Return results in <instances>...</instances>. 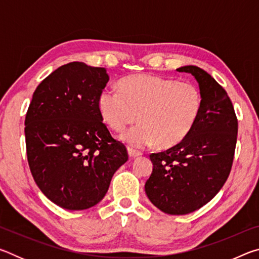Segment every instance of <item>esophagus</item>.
Masks as SVG:
<instances>
[{"label": "esophagus", "instance_id": "esophagus-1", "mask_svg": "<svg viewBox=\"0 0 259 259\" xmlns=\"http://www.w3.org/2000/svg\"><path fill=\"white\" fill-rule=\"evenodd\" d=\"M128 154H129V156L131 157V159H135V157H138V156H140L142 155V152H138V151H136V150H134V148H128Z\"/></svg>", "mask_w": 259, "mask_h": 259}]
</instances>
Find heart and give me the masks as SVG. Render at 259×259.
I'll return each mask as SVG.
<instances>
[{
    "label": "heart",
    "mask_w": 259,
    "mask_h": 259,
    "mask_svg": "<svg viewBox=\"0 0 259 259\" xmlns=\"http://www.w3.org/2000/svg\"><path fill=\"white\" fill-rule=\"evenodd\" d=\"M119 87L120 91L111 88L100 91L98 109L115 131L140 121L121 136L135 147L155 143L160 148L176 146L191 133L202 109L199 87L190 81L135 74L122 78Z\"/></svg>",
    "instance_id": "heart-1"
}]
</instances>
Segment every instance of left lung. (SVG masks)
<instances>
[{"label":"left lung","mask_w":259,"mask_h":259,"mask_svg":"<svg viewBox=\"0 0 259 259\" xmlns=\"http://www.w3.org/2000/svg\"><path fill=\"white\" fill-rule=\"evenodd\" d=\"M202 95L200 116L187 137L169 150L150 155L153 163L145 193L169 214H187L203 207L224 186L236 145L238 120L226 91L202 68L187 65Z\"/></svg>","instance_id":"left-lung-1"}]
</instances>
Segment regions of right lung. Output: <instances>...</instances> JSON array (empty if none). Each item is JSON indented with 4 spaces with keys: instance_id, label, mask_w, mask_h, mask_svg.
<instances>
[{
    "instance_id": "obj_1",
    "label": "right lung",
    "mask_w": 259,
    "mask_h": 259,
    "mask_svg": "<svg viewBox=\"0 0 259 259\" xmlns=\"http://www.w3.org/2000/svg\"><path fill=\"white\" fill-rule=\"evenodd\" d=\"M108 80L104 67L63 65L38 84L26 114L30 172L43 194L64 209L99 203L128 161L125 146L112 138L98 109Z\"/></svg>"
}]
</instances>
